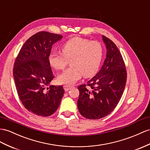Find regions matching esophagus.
Here are the masks:
<instances>
[{"label":"esophagus","mask_w":150,"mask_h":150,"mask_svg":"<svg viewBox=\"0 0 150 150\" xmlns=\"http://www.w3.org/2000/svg\"><path fill=\"white\" fill-rule=\"evenodd\" d=\"M63 87H64V89L65 91H68L69 90H70L71 89V87L68 86H64Z\"/></svg>","instance_id":"1"}]
</instances>
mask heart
I'll return each instance as SVG.
<instances>
[{
	"instance_id": "obj_1",
	"label": "heart",
	"mask_w": 150,
	"mask_h": 150,
	"mask_svg": "<svg viewBox=\"0 0 150 150\" xmlns=\"http://www.w3.org/2000/svg\"><path fill=\"white\" fill-rule=\"evenodd\" d=\"M62 54L51 52L48 60L56 70H63L70 61L71 66L58 75L61 84L71 86L83 75L90 77L96 74L101 63L103 47L100 42L91 41L82 37L68 40L61 47Z\"/></svg>"
}]
</instances>
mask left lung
<instances>
[{
	"instance_id": "8db88e82",
	"label": "left lung",
	"mask_w": 150,
	"mask_h": 150,
	"mask_svg": "<svg viewBox=\"0 0 150 150\" xmlns=\"http://www.w3.org/2000/svg\"><path fill=\"white\" fill-rule=\"evenodd\" d=\"M107 53L101 69L93 79L78 87V109L83 117L96 120L109 115L120 101L127 81L124 61L119 49L103 35Z\"/></svg>"
}]
</instances>
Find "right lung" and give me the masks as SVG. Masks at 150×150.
I'll use <instances>...</instances> for the list:
<instances>
[{
    "label": "right lung",
    "mask_w": 150,
    "mask_h": 150,
    "mask_svg": "<svg viewBox=\"0 0 150 150\" xmlns=\"http://www.w3.org/2000/svg\"><path fill=\"white\" fill-rule=\"evenodd\" d=\"M63 37L59 34L39 32L22 46L14 61L13 76L19 98L32 113L48 117L54 113L64 93L62 86H50L54 78L48 57L52 45Z\"/></svg>",
    "instance_id": "1"
}]
</instances>
